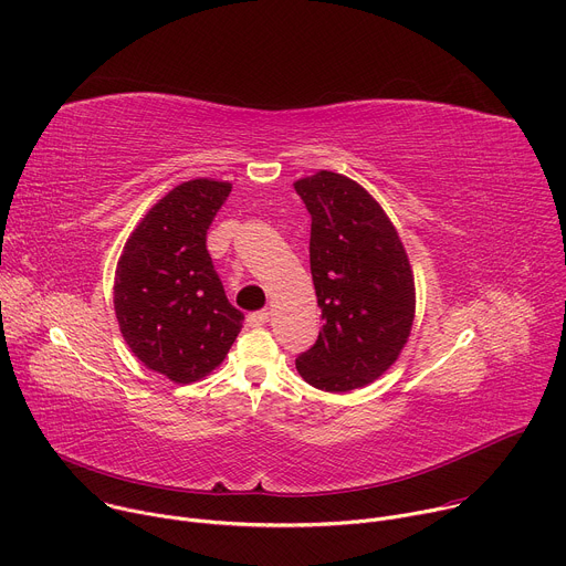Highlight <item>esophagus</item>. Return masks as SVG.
Wrapping results in <instances>:
<instances>
[{
    "label": "esophagus",
    "mask_w": 566,
    "mask_h": 566,
    "mask_svg": "<svg viewBox=\"0 0 566 566\" xmlns=\"http://www.w3.org/2000/svg\"><path fill=\"white\" fill-rule=\"evenodd\" d=\"M269 311L264 308V311H253V313H249V317H247V322H249V327H264L266 322H269Z\"/></svg>",
    "instance_id": "obj_1"
}]
</instances>
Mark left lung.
I'll use <instances>...</instances> for the list:
<instances>
[{
	"instance_id": "8db88e82",
	"label": "left lung",
	"mask_w": 566,
	"mask_h": 566,
	"mask_svg": "<svg viewBox=\"0 0 566 566\" xmlns=\"http://www.w3.org/2000/svg\"><path fill=\"white\" fill-rule=\"evenodd\" d=\"M311 214L308 260L322 308L315 345L295 358L300 376L349 391L382 376L415 322V275L400 237L356 181L319 170L293 184Z\"/></svg>"
}]
</instances>
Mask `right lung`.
Listing matches in <instances>:
<instances>
[{"label":"right lung","instance_id":"1","mask_svg":"<svg viewBox=\"0 0 566 566\" xmlns=\"http://www.w3.org/2000/svg\"><path fill=\"white\" fill-rule=\"evenodd\" d=\"M230 184L195 179L170 190L129 234L114 280L118 327L132 354L175 382L221 365L244 313L223 291L206 249Z\"/></svg>","mask_w":566,"mask_h":566}]
</instances>
